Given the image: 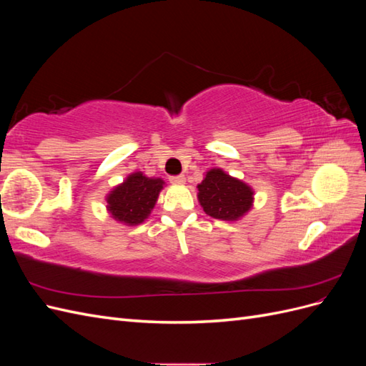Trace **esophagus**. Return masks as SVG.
I'll use <instances>...</instances> for the list:
<instances>
[{"instance_id":"1","label":"esophagus","mask_w":366,"mask_h":366,"mask_svg":"<svg viewBox=\"0 0 366 366\" xmlns=\"http://www.w3.org/2000/svg\"><path fill=\"white\" fill-rule=\"evenodd\" d=\"M169 180H171L172 184H184L186 183L184 175H175V177H171Z\"/></svg>"}]
</instances>
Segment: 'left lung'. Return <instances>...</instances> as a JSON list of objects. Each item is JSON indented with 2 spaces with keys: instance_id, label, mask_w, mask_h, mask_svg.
Returning a JSON list of instances; mask_svg holds the SVG:
<instances>
[{
  "instance_id": "8db88e82",
  "label": "left lung",
  "mask_w": 366,
  "mask_h": 366,
  "mask_svg": "<svg viewBox=\"0 0 366 366\" xmlns=\"http://www.w3.org/2000/svg\"><path fill=\"white\" fill-rule=\"evenodd\" d=\"M197 189L203 210L217 219L238 221L253 206L252 187L219 168L209 169Z\"/></svg>"
}]
</instances>
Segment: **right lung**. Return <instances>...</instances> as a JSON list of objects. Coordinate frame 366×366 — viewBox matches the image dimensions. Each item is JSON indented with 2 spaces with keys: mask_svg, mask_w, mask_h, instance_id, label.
Segmentation results:
<instances>
[{
  "mask_svg": "<svg viewBox=\"0 0 366 366\" xmlns=\"http://www.w3.org/2000/svg\"><path fill=\"white\" fill-rule=\"evenodd\" d=\"M163 186L159 177H147L140 171L129 174L107 195L108 214L125 226L142 224L156 206Z\"/></svg>",
  "mask_w": 366,
  "mask_h": 366,
  "instance_id": "obj_1",
  "label": "right lung"
}]
</instances>
